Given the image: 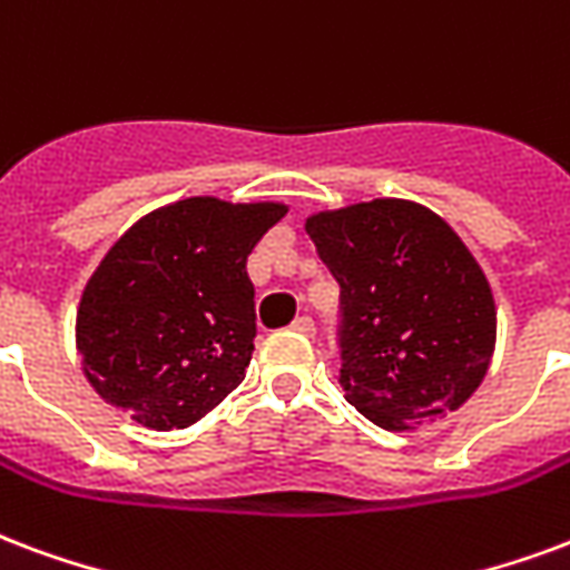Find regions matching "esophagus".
I'll list each match as a JSON object with an SVG mask.
<instances>
[{
	"label": "esophagus",
	"mask_w": 570,
	"mask_h": 570,
	"mask_svg": "<svg viewBox=\"0 0 570 570\" xmlns=\"http://www.w3.org/2000/svg\"><path fill=\"white\" fill-rule=\"evenodd\" d=\"M293 328L302 332V335H314V332H317V328H314V320L311 317H296L293 320Z\"/></svg>",
	"instance_id": "34e87169"
}]
</instances>
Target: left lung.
<instances>
[{
	"label": "left lung",
	"instance_id": "1",
	"mask_svg": "<svg viewBox=\"0 0 570 570\" xmlns=\"http://www.w3.org/2000/svg\"><path fill=\"white\" fill-rule=\"evenodd\" d=\"M305 229L341 289L347 402L381 429L462 407L495 347V302L456 232L402 199L317 214Z\"/></svg>",
	"mask_w": 570,
	"mask_h": 570
}]
</instances>
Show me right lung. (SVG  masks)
<instances>
[{"mask_svg":"<svg viewBox=\"0 0 570 570\" xmlns=\"http://www.w3.org/2000/svg\"><path fill=\"white\" fill-rule=\"evenodd\" d=\"M284 214V205L184 199L114 244L78 311L83 371L105 402L168 432L244 381L256 338L247 256Z\"/></svg>","mask_w":570,"mask_h":570,"instance_id":"1","label":"right lung"}]
</instances>
